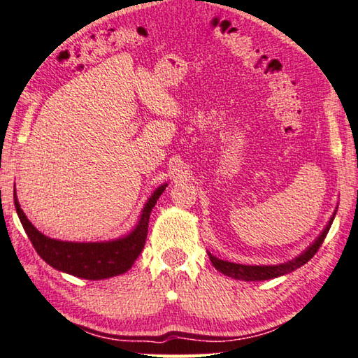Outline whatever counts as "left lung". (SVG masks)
I'll return each mask as SVG.
<instances>
[{
    "instance_id": "1",
    "label": "left lung",
    "mask_w": 358,
    "mask_h": 358,
    "mask_svg": "<svg viewBox=\"0 0 358 358\" xmlns=\"http://www.w3.org/2000/svg\"><path fill=\"white\" fill-rule=\"evenodd\" d=\"M334 215H336V210H334L333 217L328 221L327 228L323 229L322 234L317 237V241L309 245L306 250L292 261H287L283 264H275V266H247V264H236V263H229V261H223L218 259L217 257H213L212 253H208L210 261L215 266V269L223 272L224 275L232 277V279L237 280H247V282H257V280H269L274 279V277L279 275H285L288 272H292L294 269L301 268L303 264L308 263V261L314 257V255L319 252L320 245L325 241V237L328 234V231L331 228V223L334 220Z\"/></svg>"
}]
</instances>
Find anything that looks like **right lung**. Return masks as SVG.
Listing matches in <instances>:
<instances>
[{
    "label": "right lung",
    "instance_id": "obj_1",
    "mask_svg": "<svg viewBox=\"0 0 358 358\" xmlns=\"http://www.w3.org/2000/svg\"><path fill=\"white\" fill-rule=\"evenodd\" d=\"M167 183L159 186L141 210L140 220L130 234L116 241L108 242H64L50 239L39 232L30 220L25 217L24 210L14 194V203L20 223L24 226L28 239L33 247L49 266L66 274L81 277L87 280H100L127 272L135 259L138 258L145 247L148 223L152 207L156 206L159 196L166 189Z\"/></svg>",
    "mask_w": 358,
    "mask_h": 358
}]
</instances>
